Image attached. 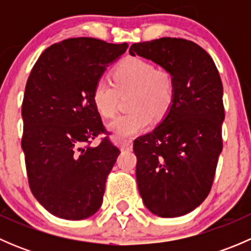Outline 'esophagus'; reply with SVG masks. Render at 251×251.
Returning <instances> with one entry per match:
<instances>
[{
	"label": "esophagus",
	"mask_w": 251,
	"mask_h": 251,
	"mask_svg": "<svg viewBox=\"0 0 251 251\" xmlns=\"http://www.w3.org/2000/svg\"><path fill=\"white\" fill-rule=\"evenodd\" d=\"M133 142L131 140H124L119 142V146H120L121 151H131L132 149Z\"/></svg>",
	"instance_id": "obj_1"
}]
</instances>
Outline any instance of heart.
<instances>
[{
  "label": "heart",
  "instance_id": "obj_1",
  "mask_svg": "<svg viewBox=\"0 0 251 251\" xmlns=\"http://www.w3.org/2000/svg\"><path fill=\"white\" fill-rule=\"evenodd\" d=\"M115 83L107 77L96 82L93 104L104 118H113L118 109L119 91L133 90L130 97V113L119 115L107 125L114 140L120 141L146 130L155 119L166 114L174 100L175 86L170 73L155 69L151 63L140 58L125 60L114 73Z\"/></svg>",
  "mask_w": 251,
  "mask_h": 251
}]
</instances>
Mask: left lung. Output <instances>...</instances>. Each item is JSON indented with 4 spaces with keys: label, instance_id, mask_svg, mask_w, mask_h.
<instances>
[{
    "label": "left lung",
    "instance_id": "left-lung-1",
    "mask_svg": "<svg viewBox=\"0 0 251 251\" xmlns=\"http://www.w3.org/2000/svg\"><path fill=\"white\" fill-rule=\"evenodd\" d=\"M128 52L158 64L174 80L170 108L151 132L135 140L133 151L147 209L166 219L182 216L207 197L222 151L221 77L203 48L183 39L133 44Z\"/></svg>",
    "mask_w": 251,
    "mask_h": 251
}]
</instances>
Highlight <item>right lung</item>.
Segmentation results:
<instances>
[{"mask_svg": "<svg viewBox=\"0 0 251 251\" xmlns=\"http://www.w3.org/2000/svg\"><path fill=\"white\" fill-rule=\"evenodd\" d=\"M127 47L91 37L64 40L45 50L27 78L22 148L30 189L60 219H87L103 203L120 151L108 137L86 146L105 131L92 92Z\"/></svg>", "mask_w": 251, "mask_h": 251, "instance_id": "1", "label": "right lung"}]
</instances>
